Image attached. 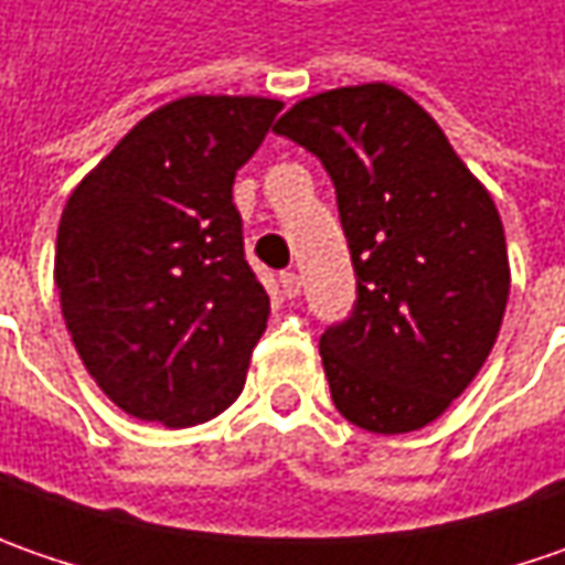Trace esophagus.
Instances as JSON below:
<instances>
[{
    "label": "esophagus",
    "mask_w": 565,
    "mask_h": 565,
    "mask_svg": "<svg viewBox=\"0 0 565 565\" xmlns=\"http://www.w3.org/2000/svg\"><path fill=\"white\" fill-rule=\"evenodd\" d=\"M279 286H282V295H286V298H295V295L301 292V276L292 270L279 273Z\"/></svg>",
    "instance_id": "esophagus-1"
}]
</instances>
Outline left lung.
Instances as JSON below:
<instances>
[{
	"mask_svg": "<svg viewBox=\"0 0 565 565\" xmlns=\"http://www.w3.org/2000/svg\"><path fill=\"white\" fill-rule=\"evenodd\" d=\"M323 163L355 267V305L320 337L333 405L408 434L462 396L497 342L510 257L500 213L440 125L390 84L339 87L276 121Z\"/></svg>",
	"mask_w": 565,
	"mask_h": 565,
	"instance_id": "1",
	"label": "left lung"
}]
</instances>
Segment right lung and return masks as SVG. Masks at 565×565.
<instances>
[{
  "mask_svg": "<svg viewBox=\"0 0 565 565\" xmlns=\"http://www.w3.org/2000/svg\"><path fill=\"white\" fill-rule=\"evenodd\" d=\"M279 99L185 97L141 119L72 191L55 289L77 355L121 412L191 427L238 399L270 295L245 260L235 172Z\"/></svg>",
  "mask_w": 565,
  "mask_h": 565,
  "instance_id": "add662e5",
  "label": "right lung"
}]
</instances>
